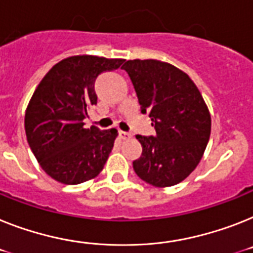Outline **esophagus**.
I'll return each mask as SVG.
<instances>
[{"mask_svg":"<svg viewBox=\"0 0 253 253\" xmlns=\"http://www.w3.org/2000/svg\"><path fill=\"white\" fill-rule=\"evenodd\" d=\"M120 137H121V139H122V140L130 139V137H131V133L125 132V131H120Z\"/></svg>","mask_w":253,"mask_h":253,"instance_id":"obj_1","label":"esophagus"}]
</instances>
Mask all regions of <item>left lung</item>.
Segmentation results:
<instances>
[{"label":"left lung","instance_id":"left-lung-1","mask_svg":"<svg viewBox=\"0 0 253 253\" xmlns=\"http://www.w3.org/2000/svg\"><path fill=\"white\" fill-rule=\"evenodd\" d=\"M122 69L130 76L141 113H149L156 128V136H136L143 153L133 169L157 188L176 185L202 159L211 133L209 108L188 74L169 63L135 59Z\"/></svg>","mask_w":253,"mask_h":253}]
</instances>
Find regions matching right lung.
I'll return each instance as SVG.
<instances>
[{
  "label": "right lung",
  "instance_id": "add662e5",
  "mask_svg": "<svg viewBox=\"0 0 253 253\" xmlns=\"http://www.w3.org/2000/svg\"><path fill=\"white\" fill-rule=\"evenodd\" d=\"M123 61L69 56L51 68L32 95L25 110V135L40 166L56 181L76 185L104 169L118 131L84 128V120L97 103V76L120 68Z\"/></svg>",
  "mask_w": 253,
  "mask_h": 253
}]
</instances>
